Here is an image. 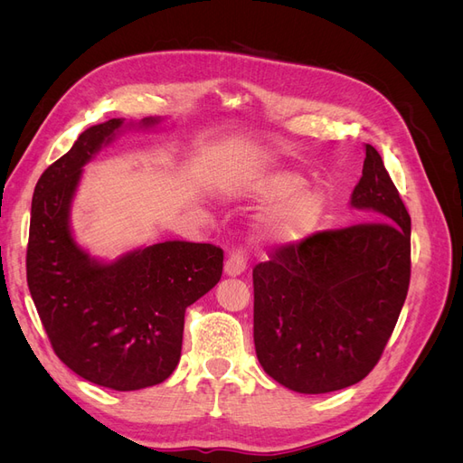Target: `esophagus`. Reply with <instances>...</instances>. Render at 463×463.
<instances>
[{
	"instance_id": "esophagus-1",
	"label": "esophagus",
	"mask_w": 463,
	"mask_h": 463,
	"mask_svg": "<svg viewBox=\"0 0 463 463\" xmlns=\"http://www.w3.org/2000/svg\"><path fill=\"white\" fill-rule=\"evenodd\" d=\"M247 269V255L243 249H235L230 253L226 266H223V272L226 276H241Z\"/></svg>"
}]
</instances>
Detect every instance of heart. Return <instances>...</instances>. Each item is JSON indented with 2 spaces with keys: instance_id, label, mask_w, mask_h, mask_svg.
<instances>
[{
  "instance_id": "1",
  "label": "heart",
  "mask_w": 463,
  "mask_h": 463,
  "mask_svg": "<svg viewBox=\"0 0 463 463\" xmlns=\"http://www.w3.org/2000/svg\"><path fill=\"white\" fill-rule=\"evenodd\" d=\"M235 193L253 203H272L259 226L260 240L272 247L303 243L326 213L325 191L305 185V177L289 170L247 172L237 179Z\"/></svg>"
}]
</instances>
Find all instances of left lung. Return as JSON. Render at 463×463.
<instances>
[{"mask_svg":"<svg viewBox=\"0 0 463 463\" xmlns=\"http://www.w3.org/2000/svg\"><path fill=\"white\" fill-rule=\"evenodd\" d=\"M349 204L373 220L278 247L253 269L259 363L301 394L363 381L381 359L408 296L411 218L371 145Z\"/></svg>","mask_w":463,"mask_h":463,"instance_id":"obj_1","label":"left lung"}]
</instances>
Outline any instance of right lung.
Returning <instances> with one entry per match:
<instances>
[{
	"instance_id": "add662e5",
	"label": "right lung",
	"mask_w": 463,
	"mask_h": 463,
	"mask_svg": "<svg viewBox=\"0 0 463 463\" xmlns=\"http://www.w3.org/2000/svg\"><path fill=\"white\" fill-rule=\"evenodd\" d=\"M160 121L145 118L138 128ZM121 128L123 119L92 125L40 175L26 282L55 355L89 383L129 392L164 383L177 367L185 309L220 282L223 250L164 241L102 262L77 245L69 214L82 167Z\"/></svg>"
}]
</instances>
